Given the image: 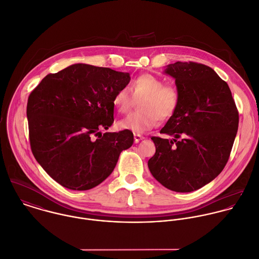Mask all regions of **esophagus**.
<instances>
[{"label": "esophagus", "mask_w": 259, "mask_h": 259, "mask_svg": "<svg viewBox=\"0 0 259 259\" xmlns=\"http://www.w3.org/2000/svg\"><path fill=\"white\" fill-rule=\"evenodd\" d=\"M144 138H145V137L142 136V135H140V134H137V133L134 134V141H135L136 143H138L140 140H143Z\"/></svg>", "instance_id": "esophagus-1"}]
</instances>
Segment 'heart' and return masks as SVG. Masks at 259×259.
<instances>
[{
	"mask_svg": "<svg viewBox=\"0 0 259 259\" xmlns=\"http://www.w3.org/2000/svg\"><path fill=\"white\" fill-rule=\"evenodd\" d=\"M128 89H119L113 97V105L118 113L127 114L139 100L140 110L118 122V127L135 133H142L154 128L159 120L171 118L181 102V94L174 83H164L163 78L143 73L134 77Z\"/></svg>",
	"mask_w": 259,
	"mask_h": 259,
	"instance_id": "heart-1",
	"label": "heart"
}]
</instances>
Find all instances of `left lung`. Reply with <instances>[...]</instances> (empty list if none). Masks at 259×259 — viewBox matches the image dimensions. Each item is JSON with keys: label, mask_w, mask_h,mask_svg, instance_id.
Instances as JSON below:
<instances>
[{"label": "left lung", "mask_w": 259, "mask_h": 259, "mask_svg": "<svg viewBox=\"0 0 259 259\" xmlns=\"http://www.w3.org/2000/svg\"><path fill=\"white\" fill-rule=\"evenodd\" d=\"M165 72L176 78L181 102L160 133L175 138L151 137L156 151L148 167L166 189L190 193L224 169L237 134L239 114L227 82L210 66L177 61L167 65Z\"/></svg>", "instance_id": "1"}]
</instances>
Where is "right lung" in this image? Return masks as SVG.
Here are the masks:
<instances>
[{
    "instance_id": "add662e5",
    "label": "right lung",
    "mask_w": 259,
    "mask_h": 259,
    "mask_svg": "<svg viewBox=\"0 0 259 259\" xmlns=\"http://www.w3.org/2000/svg\"><path fill=\"white\" fill-rule=\"evenodd\" d=\"M128 72L77 63L47 74L27 103L29 141L43 169L69 190L87 191L114 170L132 146L130 130L106 132L114 122V94Z\"/></svg>"
}]
</instances>
